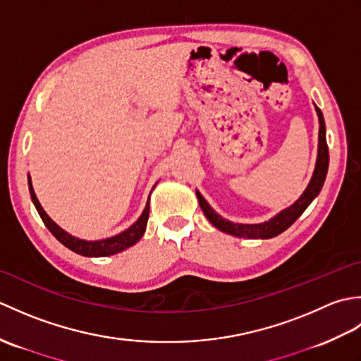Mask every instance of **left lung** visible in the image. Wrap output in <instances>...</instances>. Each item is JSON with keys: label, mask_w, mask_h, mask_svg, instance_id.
I'll use <instances>...</instances> for the list:
<instances>
[{"label": "left lung", "mask_w": 361, "mask_h": 361, "mask_svg": "<svg viewBox=\"0 0 361 361\" xmlns=\"http://www.w3.org/2000/svg\"><path fill=\"white\" fill-rule=\"evenodd\" d=\"M315 110H317L318 122H319L318 155H317L315 171H313L309 185L301 194V197H299L293 204L288 206V208L282 209L270 220L262 221V224H234V221L224 219L220 214L214 211L211 208V204L204 200V197L198 192V190H195L198 204H200L206 219H208L214 226L226 234H231L235 237H245V239H271V237H276L286 231L287 228H290L299 217H301V214L307 209V206L315 200L318 194L321 192V189H323L327 169H329V149L326 142L324 118H323V113H321V110L317 105H315Z\"/></svg>", "instance_id": "1"}]
</instances>
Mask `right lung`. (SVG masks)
Instances as JSON below:
<instances>
[{"label":"right lung","mask_w":361,"mask_h":361,"mask_svg":"<svg viewBox=\"0 0 361 361\" xmlns=\"http://www.w3.org/2000/svg\"><path fill=\"white\" fill-rule=\"evenodd\" d=\"M157 183H155V186H157ZM27 185H29L30 198H32L35 209L38 211V214H40V217L43 220V224L46 225V228L49 229L52 235L56 237L60 243L65 245V247L70 248L71 251L78 252V255H80V256L105 257V256L116 255V252L124 251V250L132 247V245H135L145 233V226H147V219H149V209H150V195L147 198V203H145V208L140 216V219H137L132 226H128L127 229H124V231L116 234V235L105 237V239H101V240H85V239H79V237H75L68 231H65L63 228H60L56 221H54L48 216V214H46V211L42 208V204H40V202H38V198L34 192L30 175H27ZM153 188H152V190H153ZM152 190H150V194H152Z\"/></svg>","instance_id":"1"}]
</instances>
